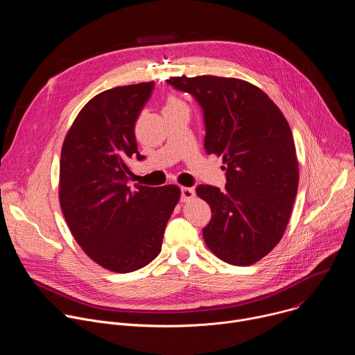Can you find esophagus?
I'll list each match as a JSON object with an SVG mask.
<instances>
[{
    "label": "esophagus",
    "mask_w": 355,
    "mask_h": 355,
    "mask_svg": "<svg viewBox=\"0 0 355 355\" xmlns=\"http://www.w3.org/2000/svg\"><path fill=\"white\" fill-rule=\"evenodd\" d=\"M193 196H195V191L192 188H188V187L181 188V200L182 202H187V200L192 199Z\"/></svg>",
    "instance_id": "esophagus-1"
}]
</instances>
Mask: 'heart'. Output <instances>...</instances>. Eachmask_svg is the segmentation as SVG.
<instances>
[{
	"label": "heart",
	"mask_w": 355,
	"mask_h": 355,
	"mask_svg": "<svg viewBox=\"0 0 355 355\" xmlns=\"http://www.w3.org/2000/svg\"><path fill=\"white\" fill-rule=\"evenodd\" d=\"M164 108H185V105L181 103L180 99H177V98H170V99L167 101V104H166Z\"/></svg>",
	"instance_id": "b5f03b06"
}]
</instances>
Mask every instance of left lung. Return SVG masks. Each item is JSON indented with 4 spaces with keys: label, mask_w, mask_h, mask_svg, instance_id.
<instances>
[{
    "label": "left lung",
    "mask_w": 355,
    "mask_h": 355,
    "mask_svg": "<svg viewBox=\"0 0 355 355\" xmlns=\"http://www.w3.org/2000/svg\"><path fill=\"white\" fill-rule=\"evenodd\" d=\"M167 83L195 98L207 153L223 157L225 189L196 187L212 211L204 240L225 263L254 264L278 244L291 218L299 180L291 128L270 96L247 81L182 76Z\"/></svg>",
    "instance_id": "left-lung-1"
}]
</instances>
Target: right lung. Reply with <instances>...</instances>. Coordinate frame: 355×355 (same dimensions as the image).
<instances>
[{
	"label": "right lung",
	"instance_id": "add662e5",
	"mask_svg": "<svg viewBox=\"0 0 355 355\" xmlns=\"http://www.w3.org/2000/svg\"><path fill=\"white\" fill-rule=\"evenodd\" d=\"M155 83L95 95L73 122L62 148L59 199L69 229L85 254L114 272H132L162 251L177 185L136 187L129 160L137 151L135 123Z\"/></svg>",
	"mask_w": 355,
	"mask_h": 355
}]
</instances>
